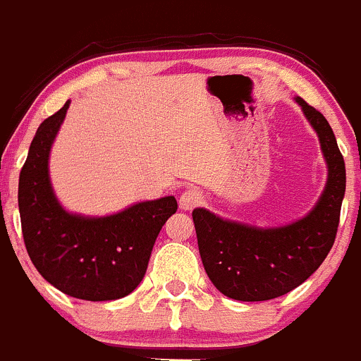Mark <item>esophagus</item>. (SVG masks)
<instances>
[{"mask_svg": "<svg viewBox=\"0 0 361 361\" xmlns=\"http://www.w3.org/2000/svg\"><path fill=\"white\" fill-rule=\"evenodd\" d=\"M202 200H204V195L199 188H187V190L181 193L180 197V207L183 211H190L193 207L200 206Z\"/></svg>", "mask_w": 361, "mask_h": 361, "instance_id": "obj_1", "label": "esophagus"}]
</instances>
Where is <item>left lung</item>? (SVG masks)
Segmentation results:
<instances>
[{"label": "left lung", "instance_id": "left-lung-1", "mask_svg": "<svg viewBox=\"0 0 361 361\" xmlns=\"http://www.w3.org/2000/svg\"><path fill=\"white\" fill-rule=\"evenodd\" d=\"M318 133L329 166L320 200L306 218L280 226L256 228L226 221L206 209L192 212L204 270L214 287L237 301L280 298L318 270L331 252L346 190L344 159L324 114L295 98Z\"/></svg>", "mask_w": 361, "mask_h": 361}]
</instances>
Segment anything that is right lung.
Here are the masks:
<instances>
[{
  "mask_svg": "<svg viewBox=\"0 0 361 361\" xmlns=\"http://www.w3.org/2000/svg\"><path fill=\"white\" fill-rule=\"evenodd\" d=\"M67 109L69 102L41 123L22 166V235L30 261L53 287L85 301H112L142 282L155 238L178 204L174 197H162L105 218L62 209L51 190L48 157Z\"/></svg>",
  "mask_w": 361,
  "mask_h": 361,
  "instance_id": "add662e5",
  "label": "right lung"
}]
</instances>
